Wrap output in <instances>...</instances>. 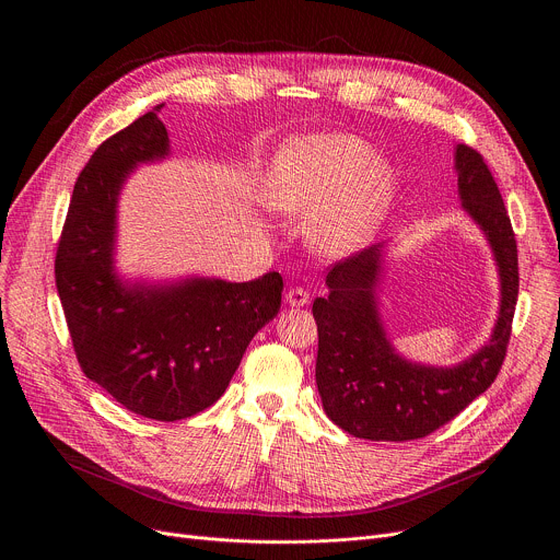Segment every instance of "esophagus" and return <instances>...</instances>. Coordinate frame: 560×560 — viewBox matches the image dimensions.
I'll return each mask as SVG.
<instances>
[{"label": "esophagus", "mask_w": 560, "mask_h": 560, "mask_svg": "<svg viewBox=\"0 0 560 560\" xmlns=\"http://www.w3.org/2000/svg\"><path fill=\"white\" fill-rule=\"evenodd\" d=\"M285 301L292 307H303V305L310 303V292L305 288H301V285H294V288H290L285 292Z\"/></svg>", "instance_id": "esophagus-1"}]
</instances>
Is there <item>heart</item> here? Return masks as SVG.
<instances>
[{
    "mask_svg": "<svg viewBox=\"0 0 560 560\" xmlns=\"http://www.w3.org/2000/svg\"><path fill=\"white\" fill-rule=\"evenodd\" d=\"M392 197V175L372 148L350 135L288 141L266 179V201L285 214H323L310 228L312 244L348 255L370 242Z\"/></svg>",
    "mask_w": 560,
    "mask_h": 560,
    "instance_id": "heart-1",
    "label": "heart"
}]
</instances>
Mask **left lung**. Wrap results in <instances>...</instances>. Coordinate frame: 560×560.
<instances>
[{"label": "left lung", "mask_w": 560, "mask_h": 560, "mask_svg": "<svg viewBox=\"0 0 560 560\" xmlns=\"http://www.w3.org/2000/svg\"><path fill=\"white\" fill-rule=\"evenodd\" d=\"M458 195L481 225L501 272V312L486 348L454 368H428L398 357L376 312L381 246L337 261L316 296V387L332 423L357 439L415 441L443 428L483 394L505 361L518 299V250L512 221L483 154L456 145Z\"/></svg>", "instance_id": "obj_1"}]
</instances>
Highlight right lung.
Here are the masks:
<instances>
[{
  "instance_id": "right-lung-1",
  "label": "right lung",
  "mask_w": 560,
  "mask_h": 560,
  "mask_svg": "<svg viewBox=\"0 0 560 560\" xmlns=\"http://www.w3.org/2000/svg\"><path fill=\"white\" fill-rule=\"evenodd\" d=\"M156 110L108 137L79 173L55 255V283L82 372L126 410L182 421L225 392L253 337L277 316L283 279H188L126 288L113 272L115 208L139 162L168 154Z\"/></svg>"
}]
</instances>
